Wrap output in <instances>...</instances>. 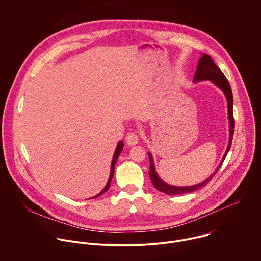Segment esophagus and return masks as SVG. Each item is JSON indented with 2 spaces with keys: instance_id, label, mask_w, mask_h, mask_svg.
Here are the masks:
<instances>
[{
  "instance_id": "34e87169",
  "label": "esophagus",
  "mask_w": 261,
  "mask_h": 261,
  "mask_svg": "<svg viewBox=\"0 0 261 261\" xmlns=\"http://www.w3.org/2000/svg\"><path fill=\"white\" fill-rule=\"evenodd\" d=\"M125 143L127 146H135L139 143V136L132 132V133H128L125 137Z\"/></svg>"
}]
</instances>
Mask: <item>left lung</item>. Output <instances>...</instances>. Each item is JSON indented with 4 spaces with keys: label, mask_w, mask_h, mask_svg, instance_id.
<instances>
[{
    "label": "left lung",
    "mask_w": 261,
    "mask_h": 261,
    "mask_svg": "<svg viewBox=\"0 0 261 261\" xmlns=\"http://www.w3.org/2000/svg\"><path fill=\"white\" fill-rule=\"evenodd\" d=\"M201 81H211L215 86H217L224 94L226 101H227V112H228V123H229V140H228V145L226 148V151L222 157V160L220 161L219 165L217 166V168L215 169V171L204 181L198 184V185H194V186H188V187H176V186H171L168 185L166 182H164L156 173L155 170V166H154V161L152 158L151 153L149 152V159H150V171H149V175L150 178L152 180V184L154 185V187L158 190L161 191L163 193H165L166 195H179V194H187V193H191L194 192L196 190H199L203 187H205L210 179L215 175V173L218 171V169L220 168V166L223 163V160L225 158V156L227 155V152L229 151V148L231 146V141H232V136H233V129H234V119H233V113H232V93H231V89H230V85L228 83V81L226 80V77L224 76V74L221 72V70L216 66V64L213 62L212 58L207 55V54H203L202 57L199 59L198 62V66H197V70L194 76V82H201Z\"/></svg>",
    "instance_id": "1"
}]
</instances>
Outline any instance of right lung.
I'll return each instance as SVG.
<instances>
[{
    "label": "right lung",
    "mask_w": 261,
    "mask_h": 261,
    "mask_svg": "<svg viewBox=\"0 0 261 261\" xmlns=\"http://www.w3.org/2000/svg\"><path fill=\"white\" fill-rule=\"evenodd\" d=\"M122 149H123V142L122 141H120L119 143H118V145H117V147H116V150H115V152H114V155H113V158H112V163H111V170H110V176H109V179H108V181H107V185L105 186V188L99 193V194H97L96 196H94V197H92V198H97V197H100L102 194H104L108 189H109V187H110V182H111V180H112V177H113V174H114V167H115V163H116V161H117V158H118V156H119V154L121 153V151H122ZM91 198V199H92Z\"/></svg>",
    "instance_id": "right-lung-1"
}]
</instances>
